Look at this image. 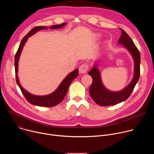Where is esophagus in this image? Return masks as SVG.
Returning a JSON list of instances; mask_svg holds the SVG:
<instances>
[{
    "mask_svg": "<svg viewBox=\"0 0 154 154\" xmlns=\"http://www.w3.org/2000/svg\"><path fill=\"white\" fill-rule=\"evenodd\" d=\"M89 69V64H88L87 63H84L82 64L80 68H79V72L81 74H85L88 70Z\"/></svg>",
    "mask_w": 154,
    "mask_h": 154,
    "instance_id": "34e87169",
    "label": "esophagus"
}]
</instances>
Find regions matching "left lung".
Returning a JSON list of instances; mask_svg holds the SVG:
<instances>
[{
	"label": "left lung",
	"instance_id": "1",
	"mask_svg": "<svg viewBox=\"0 0 154 154\" xmlns=\"http://www.w3.org/2000/svg\"><path fill=\"white\" fill-rule=\"evenodd\" d=\"M119 29L121 30L122 34L118 40V42L124 45L134 58V77L132 81L125 88L119 92H112L105 88L101 82L100 73L96 67V66H95L88 72V74L93 79V82L90 86L89 92L93 100L100 106L113 105L127 99L134 91L140 76L141 56L140 51L128 35L123 29Z\"/></svg>",
	"mask_w": 154,
	"mask_h": 154
}]
</instances>
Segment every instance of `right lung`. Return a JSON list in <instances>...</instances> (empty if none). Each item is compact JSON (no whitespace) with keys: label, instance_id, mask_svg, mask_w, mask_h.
<instances>
[{"label":"right lung","instance_id":"right-lung-1","mask_svg":"<svg viewBox=\"0 0 154 154\" xmlns=\"http://www.w3.org/2000/svg\"><path fill=\"white\" fill-rule=\"evenodd\" d=\"M66 23H62L59 25H54L50 27L51 29H58L63 27ZM45 29H47L45 26H36L33 28L24 38L22 39L19 48L16 53L15 57H14V66H15V74H16V83L18 85L19 87L23 93V95L24 96L26 100L30 103L31 104L40 106H46V107H51L54 106L58 104H59L64 99L66 94L67 93L68 90V88L72 82V81L75 79L79 75V69H77L74 70L73 72H71L66 77L63 82L60 85L59 87L57 90L54 92L53 93L48 95V96H38L33 95L29 92H27L25 89H24L23 87L20 86V84L19 81V79L17 75V69H18V61L20 54L21 53L22 50L25 45V42L27 41L28 38L31 35H33L37 31L40 30H42Z\"/></svg>","mask_w":154,"mask_h":154}]
</instances>
